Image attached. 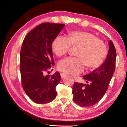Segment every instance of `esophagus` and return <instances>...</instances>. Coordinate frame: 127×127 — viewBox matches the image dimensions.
I'll return each instance as SVG.
<instances>
[{
  "mask_svg": "<svg viewBox=\"0 0 127 127\" xmlns=\"http://www.w3.org/2000/svg\"><path fill=\"white\" fill-rule=\"evenodd\" d=\"M66 76V75L65 74L63 73H61V78H64Z\"/></svg>",
  "mask_w": 127,
  "mask_h": 127,
  "instance_id": "34e87169",
  "label": "esophagus"
}]
</instances>
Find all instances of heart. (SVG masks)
I'll return each instance as SVG.
<instances>
[{"label":"heart","instance_id":"obj_1","mask_svg":"<svg viewBox=\"0 0 127 127\" xmlns=\"http://www.w3.org/2000/svg\"><path fill=\"white\" fill-rule=\"evenodd\" d=\"M70 46H78V58L68 57L58 64V68L65 73L76 75L84 70L85 66L95 69L101 65L106 57V46L101 41L88 32L73 31L70 32L68 38L58 36L52 42L54 53L61 57L68 52Z\"/></svg>","mask_w":127,"mask_h":127}]
</instances>
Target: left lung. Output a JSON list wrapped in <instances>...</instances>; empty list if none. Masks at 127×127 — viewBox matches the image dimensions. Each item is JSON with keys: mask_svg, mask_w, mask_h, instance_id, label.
<instances>
[{"mask_svg": "<svg viewBox=\"0 0 127 127\" xmlns=\"http://www.w3.org/2000/svg\"><path fill=\"white\" fill-rule=\"evenodd\" d=\"M108 54L101 65L91 73L83 76L88 84L74 82L73 100L83 107L93 106L101 99L108 89L115 68L117 53L113 42H109Z\"/></svg>", "mask_w": 127, "mask_h": 127, "instance_id": "left-lung-1", "label": "left lung"}]
</instances>
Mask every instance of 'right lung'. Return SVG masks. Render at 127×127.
Wrapping results in <instances>:
<instances>
[{
    "instance_id": "right-lung-1",
    "label": "right lung",
    "mask_w": 127,
    "mask_h": 127,
    "mask_svg": "<svg viewBox=\"0 0 127 127\" xmlns=\"http://www.w3.org/2000/svg\"><path fill=\"white\" fill-rule=\"evenodd\" d=\"M65 25L45 22L27 34L20 53V70L23 89L37 104H45L55 99L56 87L61 75L45 73L54 65L51 45Z\"/></svg>"
}]
</instances>
